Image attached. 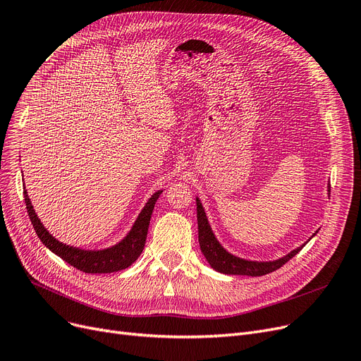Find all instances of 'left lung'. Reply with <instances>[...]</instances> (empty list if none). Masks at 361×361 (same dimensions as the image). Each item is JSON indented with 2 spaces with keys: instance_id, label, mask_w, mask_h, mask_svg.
<instances>
[{
  "instance_id": "left-lung-1",
  "label": "left lung",
  "mask_w": 361,
  "mask_h": 361,
  "mask_svg": "<svg viewBox=\"0 0 361 361\" xmlns=\"http://www.w3.org/2000/svg\"><path fill=\"white\" fill-rule=\"evenodd\" d=\"M327 193L331 195V184L327 185ZM196 211H197V228H199V246L203 257L207 258L211 267L223 274H234V276H264L276 271L280 269L281 265H285L290 258H293L300 250L305 246V243L314 238L317 231L312 234V236L301 246L290 250L289 254L283 255L281 258L273 259V261H252V259H245L240 257H236L230 254L228 250L218 242L215 234L211 228V224L208 221V216L203 208L202 202L199 197H196Z\"/></svg>"
}]
</instances>
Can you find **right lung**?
I'll return each instance as SVG.
<instances>
[{"label":"right lung","mask_w":361,"mask_h":361,"mask_svg":"<svg viewBox=\"0 0 361 361\" xmlns=\"http://www.w3.org/2000/svg\"><path fill=\"white\" fill-rule=\"evenodd\" d=\"M161 193L162 190H158L152 195V197L147 200L142 212L138 214L131 230L127 233V236H125L122 240H119L116 245L104 247V249H82V247L66 245L63 242H59L53 234L44 227V224L41 223V219L38 218L32 207V202H30L27 196V190L23 189L25 203H26V209L30 218V223H32L41 242L49 247L53 254H56L57 257L71 264L72 267L90 274L114 273V271L128 269L130 265L140 255H142L146 238H147L150 216L154 208V203L161 196Z\"/></svg>","instance_id":"add662e5"}]
</instances>
